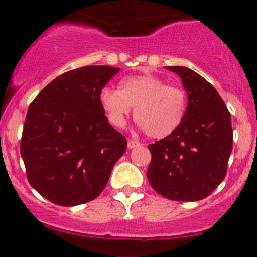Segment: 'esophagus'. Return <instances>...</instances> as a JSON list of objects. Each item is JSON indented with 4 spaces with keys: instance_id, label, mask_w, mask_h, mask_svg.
I'll return each mask as SVG.
<instances>
[{
    "instance_id": "1",
    "label": "esophagus",
    "mask_w": 257,
    "mask_h": 257,
    "mask_svg": "<svg viewBox=\"0 0 257 257\" xmlns=\"http://www.w3.org/2000/svg\"><path fill=\"white\" fill-rule=\"evenodd\" d=\"M140 143L136 142V140H128L127 142V147H128V149H134V148H138V147H140Z\"/></svg>"
}]
</instances>
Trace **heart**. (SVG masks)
I'll use <instances>...</instances> for the list:
<instances>
[{"mask_svg":"<svg viewBox=\"0 0 257 257\" xmlns=\"http://www.w3.org/2000/svg\"><path fill=\"white\" fill-rule=\"evenodd\" d=\"M99 101L108 121L121 128L135 106L134 117L145 134L154 139L171 135L185 118L188 97L178 86L167 85L165 79L152 73L124 78L121 88L105 86Z\"/></svg>","mask_w":257,"mask_h":257,"instance_id":"obj_1","label":"heart"}]
</instances>
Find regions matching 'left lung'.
<instances>
[{
	"mask_svg": "<svg viewBox=\"0 0 257 257\" xmlns=\"http://www.w3.org/2000/svg\"><path fill=\"white\" fill-rule=\"evenodd\" d=\"M183 81L188 94L185 118L152 153L147 176L158 194L172 201H199L210 196L226 175L233 147L228 108L210 82L185 67H166Z\"/></svg>",
	"mask_w": 257,
	"mask_h": 257,
	"instance_id": "obj_1",
	"label": "left lung"
}]
</instances>
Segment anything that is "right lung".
I'll use <instances>...</instances> for the list:
<instances>
[{"label": "right lung", "instance_id": "add662e5", "mask_svg": "<svg viewBox=\"0 0 257 257\" xmlns=\"http://www.w3.org/2000/svg\"><path fill=\"white\" fill-rule=\"evenodd\" d=\"M119 68L88 65L52 79L28 108L20 154L29 184L59 206L82 205L105 188L127 148L99 101Z\"/></svg>", "mask_w": 257, "mask_h": 257}]
</instances>
